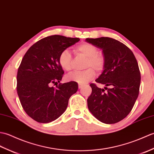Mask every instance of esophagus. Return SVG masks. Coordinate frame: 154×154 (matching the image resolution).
Instances as JSON below:
<instances>
[{
    "instance_id": "34e87169",
    "label": "esophagus",
    "mask_w": 154,
    "mask_h": 154,
    "mask_svg": "<svg viewBox=\"0 0 154 154\" xmlns=\"http://www.w3.org/2000/svg\"><path fill=\"white\" fill-rule=\"evenodd\" d=\"M82 87H83L82 84H78V88H79V89H81Z\"/></svg>"
}]
</instances>
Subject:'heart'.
Returning a JSON list of instances; mask_svg holds the SVG:
<instances>
[{"mask_svg": "<svg viewBox=\"0 0 154 154\" xmlns=\"http://www.w3.org/2000/svg\"><path fill=\"white\" fill-rule=\"evenodd\" d=\"M75 52L78 55L87 58L85 63V68L87 69L82 72L70 73L67 76L68 80L76 82L79 84H86L95 76L94 70L97 72L103 70L105 64V58L103 54L98 53L99 50L96 46L89 43H83L75 48ZM58 61L64 70L70 71L72 69V57L68 50L61 51Z\"/></svg>", "mask_w": 154, "mask_h": 154, "instance_id": "heart-1", "label": "heart"}]
</instances>
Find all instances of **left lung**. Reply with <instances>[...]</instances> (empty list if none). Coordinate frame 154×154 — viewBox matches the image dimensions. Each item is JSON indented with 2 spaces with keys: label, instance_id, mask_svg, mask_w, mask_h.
<instances>
[{
  "label": "left lung",
  "instance_id": "8db88e82",
  "mask_svg": "<svg viewBox=\"0 0 154 154\" xmlns=\"http://www.w3.org/2000/svg\"><path fill=\"white\" fill-rule=\"evenodd\" d=\"M86 42L101 49L105 60L103 72L95 80L105 87L90 84L88 109L101 122L115 124L130 113L138 98L141 76L137 60L128 47L116 39L102 37Z\"/></svg>",
  "mask_w": 154,
  "mask_h": 154
}]
</instances>
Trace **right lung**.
<instances>
[{"mask_svg":"<svg viewBox=\"0 0 154 154\" xmlns=\"http://www.w3.org/2000/svg\"><path fill=\"white\" fill-rule=\"evenodd\" d=\"M79 41L59 35L48 36L33 44L23 56L17 74V93L23 110L35 121L48 123L56 120L77 91L76 82L60 83L64 70L58 59L61 51ZM53 84L56 88L51 86Z\"/></svg>","mask_w":154,"mask_h":154,"instance_id":"add662e5","label":"right lung"}]
</instances>
